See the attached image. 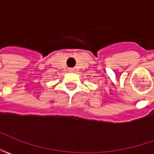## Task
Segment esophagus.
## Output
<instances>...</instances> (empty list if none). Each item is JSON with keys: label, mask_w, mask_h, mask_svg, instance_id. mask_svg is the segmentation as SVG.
Masks as SVG:
<instances>
[{"label": "esophagus", "mask_w": 154, "mask_h": 154, "mask_svg": "<svg viewBox=\"0 0 154 154\" xmlns=\"http://www.w3.org/2000/svg\"><path fill=\"white\" fill-rule=\"evenodd\" d=\"M69 71H70V72H72V71H73V69H72V68H71V69H69Z\"/></svg>", "instance_id": "1"}]
</instances>
